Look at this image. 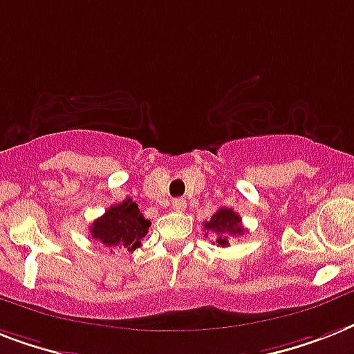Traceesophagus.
<instances>
[{
  "mask_svg": "<svg viewBox=\"0 0 354 354\" xmlns=\"http://www.w3.org/2000/svg\"><path fill=\"white\" fill-rule=\"evenodd\" d=\"M172 209L178 212L185 211V200H183V198H176V200H172Z\"/></svg>",
  "mask_w": 354,
  "mask_h": 354,
  "instance_id": "1",
  "label": "esophagus"
}]
</instances>
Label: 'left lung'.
Wrapping results in <instances>:
<instances>
[{
    "label": "left lung",
    "instance_id": "8db88e82",
    "mask_svg": "<svg viewBox=\"0 0 354 354\" xmlns=\"http://www.w3.org/2000/svg\"><path fill=\"white\" fill-rule=\"evenodd\" d=\"M203 229L214 234V243L220 247L229 245V238L240 236L245 232L242 225V218L240 214L229 209V207H220L209 222L203 223ZM207 236V234H205Z\"/></svg>",
    "mask_w": 354,
    "mask_h": 354
}]
</instances>
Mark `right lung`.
<instances>
[{"label":"right lung","instance_id":"right-lung-1","mask_svg":"<svg viewBox=\"0 0 354 354\" xmlns=\"http://www.w3.org/2000/svg\"><path fill=\"white\" fill-rule=\"evenodd\" d=\"M151 222L143 218L132 198L109 207L103 216L91 225V236L105 247H120L132 252L142 245Z\"/></svg>","mask_w":354,"mask_h":354}]
</instances>
